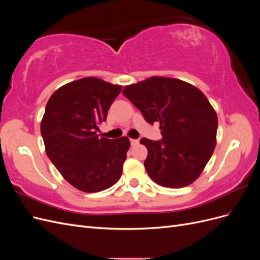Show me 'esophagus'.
<instances>
[{
  "mask_svg": "<svg viewBox=\"0 0 260 260\" xmlns=\"http://www.w3.org/2000/svg\"><path fill=\"white\" fill-rule=\"evenodd\" d=\"M130 142H131V145H132V146H136V145L139 144V140H138V139H131Z\"/></svg>",
  "mask_w": 260,
  "mask_h": 260,
  "instance_id": "esophagus-1",
  "label": "esophagus"
}]
</instances>
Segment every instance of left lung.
I'll use <instances>...</instances> for the list:
<instances>
[{
  "instance_id": "8db88e82",
  "label": "left lung",
  "mask_w": 260,
  "mask_h": 260,
  "mask_svg": "<svg viewBox=\"0 0 260 260\" xmlns=\"http://www.w3.org/2000/svg\"><path fill=\"white\" fill-rule=\"evenodd\" d=\"M122 93L148 123L160 124V141L140 140L147 148L148 176L166 187L193 183L216 147L218 118L205 94L182 80L158 76L125 85Z\"/></svg>"
}]
</instances>
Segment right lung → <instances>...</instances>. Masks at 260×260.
I'll return each instance as SVG.
<instances>
[{
    "label": "right lung",
    "mask_w": 260,
    "mask_h": 260,
    "mask_svg": "<svg viewBox=\"0 0 260 260\" xmlns=\"http://www.w3.org/2000/svg\"><path fill=\"white\" fill-rule=\"evenodd\" d=\"M120 91L121 85L86 77L60 86L46 104L41 121L46 155L67 182L82 192L106 190L121 177L129 139L96 133Z\"/></svg>",
    "instance_id": "obj_1"
}]
</instances>
